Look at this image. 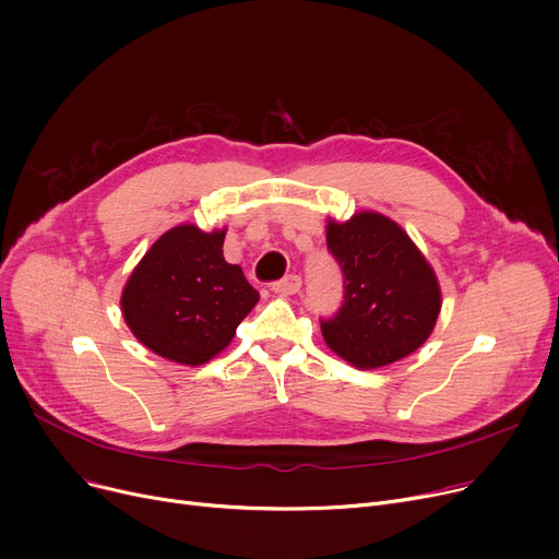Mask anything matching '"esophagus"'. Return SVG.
<instances>
[{"label": "esophagus", "mask_w": 559, "mask_h": 559, "mask_svg": "<svg viewBox=\"0 0 559 559\" xmlns=\"http://www.w3.org/2000/svg\"><path fill=\"white\" fill-rule=\"evenodd\" d=\"M272 289L276 292V295H283V297H287V295H297V292L301 289V276H297V274H287L285 278H281V281H276V283H272Z\"/></svg>", "instance_id": "obj_1"}]
</instances>
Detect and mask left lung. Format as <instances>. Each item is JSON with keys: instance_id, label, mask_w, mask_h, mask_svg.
Segmentation results:
<instances>
[{"instance_id": "obj_1", "label": "left lung", "mask_w": 559, "mask_h": 559, "mask_svg": "<svg viewBox=\"0 0 559 559\" xmlns=\"http://www.w3.org/2000/svg\"><path fill=\"white\" fill-rule=\"evenodd\" d=\"M329 253L344 278L340 310L321 321L326 344L358 369H376L417 350L442 308L430 264L392 219L358 213L329 222Z\"/></svg>"}]
</instances>
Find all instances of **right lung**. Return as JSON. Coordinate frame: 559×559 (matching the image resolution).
Here are the masks:
<instances>
[{
	"label": "right lung",
	"mask_w": 559,
	"mask_h": 559,
	"mask_svg": "<svg viewBox=\"0 0 559 559\" xmlns=\"http://www.w3.org/2000/svg\"><path fill=\"white\" fill-rule=\"evenodd\" d=\"M224 230L176 226L133 270L122 312L133 335L154 354L203 365L217 356L258 304V292L222 253Z\"/></svg>",
	"instance_id": "right-lung-1"
}]
</instances>
